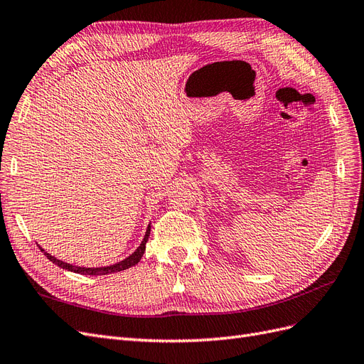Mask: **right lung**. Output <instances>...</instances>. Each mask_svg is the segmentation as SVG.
Wrapping results in <instances>:
<instances>
[{"label": "right lung", "mask_w": 364, "mask_h": 364, "mask_svg": "<svg viewBox=\"0 0 364 364\" xmlns=\"http://www.w3.org/2000/svg\"><path fill=\"white\" fill-rule=\"evenodd\" d=\"M150 229H151V226H150V223H149V226H147V229H146L144 238H142L141 245L136 247V250H135L134 253H130V255H129L127 258H124L123 261H119V262H117V264H112V266H105V267H80V266H74V264L65 262V261H62V259H58L56 257H53L51 253L43 250L41 246H39V249H41L43 253H46V257H47L51 262L56 264V266H59L60 269H65V270H68V272H74V273H80V274H90V277H98V274H109V273H117V272H121V270H126V269L134 267L135 264H138L139 259L142 258V255H144V252H146V245H147V241H149Z\"/></svg>", "instance_id": "add662e5"}]
</instances>
